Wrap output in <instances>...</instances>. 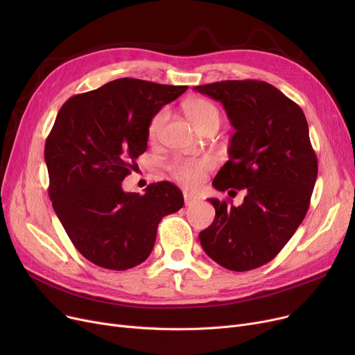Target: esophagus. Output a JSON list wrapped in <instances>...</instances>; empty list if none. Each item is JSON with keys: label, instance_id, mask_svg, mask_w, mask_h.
<instances>
[{"label": "esophagus", "instance_id": "1", "mask_svg": "<svg viewBox=\"0 0 355 355\" xmlns=\"http://www.w3.org/2000/svg\"><path fill=\"white\" fill-rule=\"evenodd\" d=\"M196 201H197V197L194 194L184 191V202H185V206H191V204L196 202Z\"/></svg>", "mask_w": 355, "mask_h": 355}]
</instances>
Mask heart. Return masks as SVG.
<instances>
[{
  "mask_svg": "<svg viewBox=\"0 0 355 355\" xmlns=\"http://www.w3.org/2000/svg\"><path fill=\"white\" fill-rule=\"evenodd\" d=\"M184 110L187 114L189 119L194 123L198 130H202L210 125L220 123V112L214 103L207 99H191L184 105ZM166 112L161 110L151 119L148 126V138L157 139L159 135V130L165 122ZM213 162L207 158L191 159V161H177L174 162L170 170L173 177L181 182L185 187H196L202 180V175L209 170H211Z\"/></svg>",
  "mask_w": 355,
  "mask_h": 355,
  "instance_id": "obj_1",
  "label": "heart"
}]
</instances>
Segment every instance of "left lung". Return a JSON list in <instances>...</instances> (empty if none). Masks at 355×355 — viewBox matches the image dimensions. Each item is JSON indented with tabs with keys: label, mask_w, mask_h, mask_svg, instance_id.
Instances as JSON below:
<instances>
[{
	"label": "left lung",
	"mask_w": 355,
	"mask_h": 355,
	"mask_svg": "<svg viewBox=\"0 0 355 355\" xmlns=\"http://www.w3.org/2000/svg\"><path fill=\"white\" fill-rule=\"evenodd\" d=\"M194 90L221 102L234 128L229 161L213 180L214 189L246 191L237 207L232 200L209 198L216 217L200 232V243L229 270L263 266L284 249L309 209L318 161L306 118L266 82L223 80Z\"/></svg>",
	"instance_id": "8db88e82"
}]
</instances>
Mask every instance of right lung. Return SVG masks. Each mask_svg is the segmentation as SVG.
<instances>
[{
    "label": "right lung",
    "mask_w": 355,
    "mask_h": 355,
    "mask_svg": "<svg viewBox=\"0 0 355 355\" xmlns=\"http://www.w3.org/2000/svg\"><path fill=\"white\" fill-rule=\"evenodd\" d=\"M189 86L122 78L71 96L47 137L49 196L71 243L110 270L134 268L153 252L164 216L184 206L174 184L125 193L122 181L146 151L148 126Z\"/></svg>",
    "instance_id": "add662e5"
}]
</instances>
